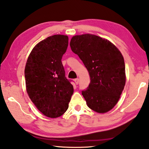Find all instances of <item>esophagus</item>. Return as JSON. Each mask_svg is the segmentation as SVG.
<instances>
[{
    "instance_id": "obj_1",
    "label": "esophagus",
    "mask_w": 149,
    "mask_h": 149,
    "mask_svg": "<svg viewBox=\"0 0 149 149\" xmlns=\"http://www.w3.org/2000/svg\"><path fill=\"white\" fill-rule=\"evenodd\" d=\"M74 81H75V84H78L79 81V79H74Z\"/></svg>"
}]
</instances>
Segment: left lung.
<instances>
[{"instance_id":"left-lung-1","label":"left lung","mask_w":149,"mask_h":149,"mask_svg":"<svg viewBox=\"0 0 149 149\" xmlns=\"http://www.w3.org/2000/svg\"><path fill=\"white\" fill-rule=\"evenodd\" d=\"M72 51L83 61L90 83L82 95L94 111L104 113L118 102L126 82L124 58L109 40L90 33L73 36Z\"/></svg>"}]
</instances>
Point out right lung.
Returning <instances> with one entry per match:
<instances>
[{"label":"right lung","mask_w":149,"mask_h":149,"mask_svg":"<svg viewBox=\"0 0 149 149\" xmlns=\"http://www.w3.org/2000/svg\"><path fill=\"white\" fill-rule=\"evenodd\" d=\"M68 45L67 36H49L34 46L26 61V92L37 109L48 118L62 116L74 93L61 62Z\"/></svg>","instance_id":"right-lung-1"}]
</instances>
